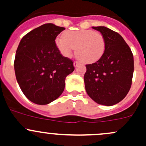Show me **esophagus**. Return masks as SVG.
<instances>
[{
  "instance_id": "1",
  "label": "esophagus",
  "mask_w": 146,
  "mask_h": 146,
  "mask_svg": "<svg viewBox=\"0 0 146 146\" xmlns=\"http://www.w3.org/2000/svg\"><path fill=\"white\" fill-rule=\"evenodd\" d=\"M78 62H77V61H75V62L74 63H73V66H74V67L75 68H76V67H77V66H78Z\"/></svg>"
}]
</instances>
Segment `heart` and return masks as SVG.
Segmentation results:
<instances>
[{
	"instance_id": "b5f03b06",
	"label": "heart",
	"mask_w": 146,
	"mask_h": 146,
	"mask_svg": "<svg viewBox=\"0 0 146 146\" xmlns=\"http://www.w3.org/2000/svg\"><path fill=\"white\" fill-rule=\"evenodd\" d=\"M57 48L65 58L72 56L76 48L78 58L85 64L98 61L105 50V40L101 33L91 29L66 31L55 40Z\"/></svg>"
}]
</instances>
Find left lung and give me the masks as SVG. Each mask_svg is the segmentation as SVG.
Listing matches in <instances>:
<instances>
[{
	"label": "left lung",
	"instance_id": "1",
	"mask_svg": "<svg viewBox=\"0 0 146 146\" xmlns=\"http://www.w3.org/2000/svg\"><path fill=\"white\" fill-rule=\"evenodd\" d=\"M105 40V50L97 62L86 65L85 90L98 104L112 106L121 102L131 86L133 56L121 36L109 28L92 27Z\"/></svg>",
	"mask_w": 146,
	"mask_h": 146
}]
</instances>
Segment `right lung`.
Listing matches in <instances>:
<instances>
[{
    "mask_svg": "<svg viewBox=\"0 0 146 146\" xmlns=\"http://www.w3.org/2000/svg\"><path fill=\"white\" fill-rule=\"evenodd\" d=\"M64 27L47 23L22 38L14 61L20 89L36 104H49L64 92L65 80L74 70L73 62L60 54L55 44Z\"/></svg>",
    "mask_w": 146,
    "mask_h": 146,
    "instance_id": "add662e5",
    "label": "right lung"
}]
</instances>
